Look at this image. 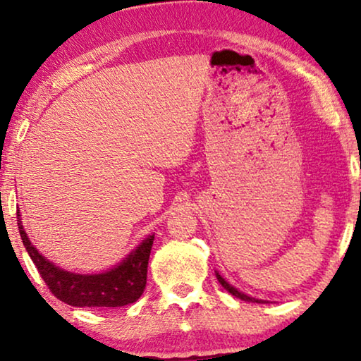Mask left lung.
<instances>
[{
  "mask_svg": "<svg viewBox=\"0 0 361 361\" xmlns=\"http://www.w3.org/2000/svg\"><path fill=\"white\" fill-rule=\"evenodd\" d=\"M216 274V279H219V283L224 286V288L228 290V293L231 294V295H235V298H238V299H241V300H246V302H258V304H266V300H263V299H255V298H250V295H246V294H243V293H240L238 289H235L233 286L231 284H228L226 283V281L221 278V276L219 274V273H215Z\"/></svg>",
  "mask_w": 361,
  "mask_h": 361,
  "instance_id": "left-lung-1",
  "label": "left lung"
}]
</instances>
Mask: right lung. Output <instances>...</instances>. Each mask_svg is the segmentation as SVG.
<instances>
[{
  "label": "right lung",
  "instance_id": "obj_1",
  "mask_svg": "<svg viewBox=\"0 0 361 361\" xmlns=\"http://www.w3.org/2000/svg\"><path fill=\"white\" fill-rule=\"evenodd\" d=\"M19 216L21 215L18 212V226L23 245L26 246V251L49 290L62 302L75 307H123L141 298L146 288L147 261L154 235L142 240V243L136 246L128 258L115 268L100 274H77L59 268L44 258L29 241Z\"/></svg>",
  "mask_w": 361,
  "mask_h": 361
}]
</instances>
